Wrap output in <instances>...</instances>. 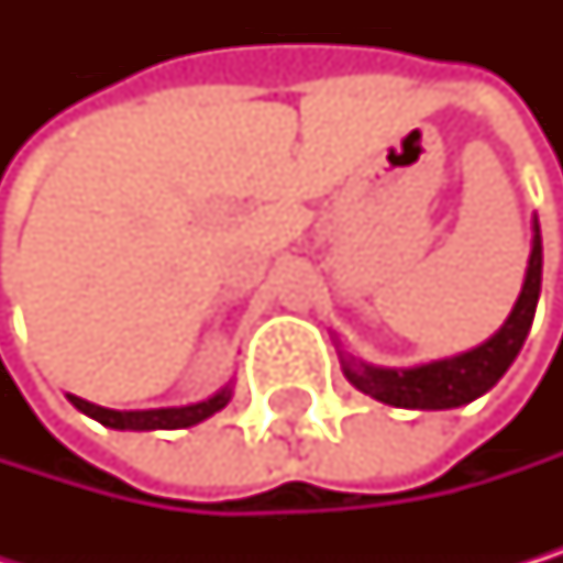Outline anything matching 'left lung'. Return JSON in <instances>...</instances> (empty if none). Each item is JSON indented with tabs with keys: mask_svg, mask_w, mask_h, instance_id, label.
<instances>
[{
	"mask_svg": "<svg viewBox=\"0 0 563 563\" xmlns=\"http://www.w3.org/2000/svg\"><path fill=\"white\" fill-rule=\"evenodd\" d=\"M540 269H544V246H540V225L533 222V246H530L523 290L510 317L504 320V328L489 341L456 357H442V361H429L416 367H375V364L354 361L351 354H341V367L347 382L357 391L372 395L385 405L426 408V412H435V408H460L486 395L507 375V367L514 364V357L520 354L530 334L537 297H540Z\"/></svg>",
	"mask_w": 563,
	"mask_h": 563,
	"instance_id": "obj_1",
	"label": "left lung"
}]
</instances>
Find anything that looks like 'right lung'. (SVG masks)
<instances>
[{"label":"right lung","instance_id":"1","mask_svg":"<svg viewBox=\"0 0 563 563\" xmlns=\"http://www.w3.org/2000/svg\"><path fill=\"white\" fill-rule=\"evenodd\" d=\"M84 416L97 419L100 426L107 429H134V432H151V429H188V426H199L206 422L209 416H216L219 408L229 405L232 398V388H219L212 398L206 401H196V405H181V408H144V412H118V408H103V405H93V401H84L77 395H67Z\"/></svg>","mask_w":563,"mask_h":563}]
</instances>
